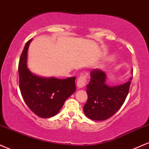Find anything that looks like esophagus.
<instances>
[{
  "label": "esophagus",
  "mask_w": 149,
  "mask_h": 149,
  "mask_svg": "<svg viewBox=\"0 0 149 149\" xmlns=\"http://www.w3.org/2000/svg\"><path fill=\"white\" fill-rule=\"evenodd\" d=\"M87 81V75L86 74H81L79 77L77 79V86L79 88H83L86 85Z\"/></svg>",
  "instance_id": "1"
}]
</instances>
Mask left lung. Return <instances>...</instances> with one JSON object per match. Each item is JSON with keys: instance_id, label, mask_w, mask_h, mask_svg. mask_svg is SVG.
Masks as SVG:
<instances>
[{"instance_id": "1", "label": "left lung", "mask_w": 149, "mask_h": 149, "mask_svg": "<svg viewBox=\"0 0 149 149\" xmlns=\"http://www.w3.org/2000/svg\"><path fill=\"white\" fill-rule=\"evenodd\" d=\"M90 76V82L86 87L88 100L84 106V112L91 120H106L123 105L132 77L124 84L110 87L105 83V73L100 70H93Z\"/></svg>"}]
</instances>
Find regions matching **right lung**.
Here are the masks:
<instances>
[{"label": "right lung", "mask_w": 149, "mask_h": 149, "mask_svg": "<svg viewBox=\"0 0 149 149\" xmlns=\"http://www.w3.org/2000/svg\"><path fill=\"white\" fill-rule=\"evenodd\" d=\"M31 40L26 43L19 59V88L26 104L33 113L41 118H50L58 113L65 101L75 92L76 77L59 79L33 74L27 67V52Z\"/></svg>", "instance_id": "obj_1"}]
</instances>
